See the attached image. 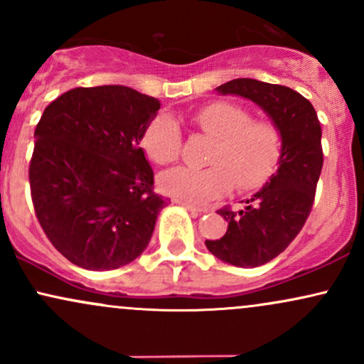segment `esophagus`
<instances>
[{
    "label": "esophagus",
    "instance_id": "1",
    "mask_svg": "<svg viewBox=\"0 0 364 364\" xmlns=\"http://www.w3.org/2000/svg\"><path fill=\"white\" fill-rule=\"evenodd\" d=\"M174 202L179 203L181 207H185L186 210L193 212V214H200V212H207V208L200 207V205H195V203H190V202H185V200H174Z\"/></svg>",
    "mask_w": 364,
    "mask_h": 364
}]
</instances>
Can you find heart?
Listing matches in <instances>:
<instances>
[{
  "label": "heart",
  "mask_w": 364,
  "mask_h": 364,
  "mask_svg": "<svg viewBox=\"0 0 364 364\" xmlns=\"http://www.w3.org/2000/svg\"><path fill=\"white\" fill-rule=\"evenodd\" d=\"M196 128L214 139L205 169L174 168L159 176L166 195L186 202H207L223 196L232 185L252 191L274 174L282 152V136L272 121L253 119L245 107L212 102L193 114ZM145 154L157 164H171L181 150V129L166 112L149 123L141 139Z\"/></svg>",
  "instance_id": "1"
}]
</instances>
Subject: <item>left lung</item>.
Masks as SVG:
<instances>
[{
  "label": "left lung",
  "mask_w": 364,
  "mask_h": 364,
  "mask_svg": "<svg viewBox=\"0 0 364 364\" xmlns=\"http://www.w3.org/2000/svg\"><path fill=\"white\" fill-rule=\"evenodd\" d=\"M250 99L274 121L282 136L277 173L240 210H217L228 220L219 240H207L208 252L235 267H260L281 255L301 231L318 183L323 152L315 107L299 92L253 78H236L215 89Z\"/></svg>",
  "instance_id": "1"
}]
</instances>
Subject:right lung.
<instances>
[{"label": "right lung", "mask_w": 364, "mask_h": 364, "mask_svg": "<svg viewBox=\"0 0 364 364\" xmlns=\"http://www.w3.org/2000/svg\"><path fill=\"white\" fill-rule=\"evenodd\" d=\"M161 102L124 85L77 87L37 123L28 181L54 248L87 270H112L147 248L168 200L154 193L140 140Z\"/></svg>", "instance_id": "right-lung-1"}]
</instances>
